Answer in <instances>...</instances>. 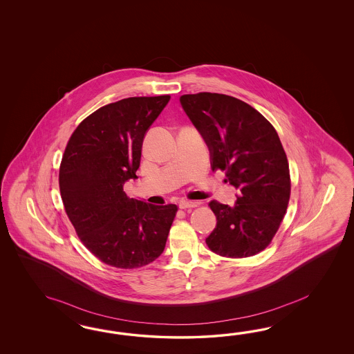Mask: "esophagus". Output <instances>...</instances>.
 Returning <instances> with one entry per match:
<instances>
[{"instance_id": "obj_1", "label": "esophagus", "mask_w": 354, "mask_h": 354, "mask_svg": "<svg viewBox=\"0 0 354 354\" xmlns=\"http://www.w3.org/2000/svg\"><path fill=\"white\" fill-rule=\"evenodd\" d=\"M198 205V203H196V201H180L179 203V207L180 209H189V207H196Z\"/></svg>"}]
</instances>
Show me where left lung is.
Wrapping results in <instances>:
<instances>
[{
  "label": "left lung",
  "instance_id": "1",
  "mask_svg": "<svg viewBox=\"0 0 354 354\" xmlns=\"http://www.w3.org/2000/svg\"><path fill=\"white\" fill-rule=\"evenodd\" d=\"M183 110L203 136L212 169L237 189L234 206L210 203L216 216L206 237L222 257H250L268 247L290 201V166L275 129L235 97L203 92L180 97Z\"/></svg>",
  "mask_w": 354,
  "mask_h": 354
}]
</instances>
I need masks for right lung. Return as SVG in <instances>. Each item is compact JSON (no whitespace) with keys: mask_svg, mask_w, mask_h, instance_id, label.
Wrapping results in <instances>:
<instances>
[{"mask_svg":"<svg viewBox=\"0 0 354 354\" xmlns=\"http://www.w3.org/2000/svg\"><path fill=\"white\" fill-rule=\"evenodd\" d=\"M170 96L129 97L100 107L74 131L59 169L64 210L98 259L118 268L145 266L166 245L176 205L129 198L144 138Z\"/></svg>","mask_w":354,"mask_h":354,"instance_id":"1","label":"right lung"}]
</instances>
